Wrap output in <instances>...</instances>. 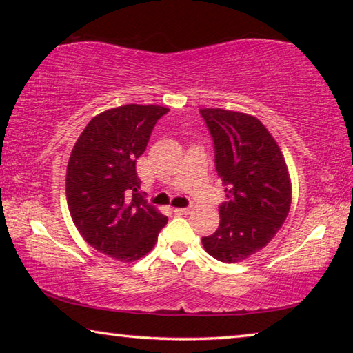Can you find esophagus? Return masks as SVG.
I'll use <instances>...</instances> for the list:
<instances>
[{
  "mask_svg": "<svg viewBox=\"0 0 353 353\" xmlns=\"http://www.w3.org/2000/svg\"><path fill=\"white\" fill-rule=\"evenodd\" d=\"M191 208L190 207H185V208H174V213L176 214H188Z\"/></svg>",
  "mask_w": 353,
  "mask_h": 353,
  "instance_id": "1",
  "label": "esophagus"
}]
</instances>
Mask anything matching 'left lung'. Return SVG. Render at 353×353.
Returning a JSON list of instances; mask_svg holds the SVG:
<instances>
[{
    "label": "left lung",
    "instance_id": "8db88e82",
    "mask_svg": "<svg viewBox=\"0 0 353 353\" xmlns=\"http://www.w3.org/2000/svg\"><path fill=\"white\" fill-rule=\"evenodd\" d=\"M214 143V163L227 199L219 227L202 238L213 259L246 260L268 246L291 207V177L282 149L259 118L249 113L201 109Z\"/></svg>",
    "mask_w": 353,
    "mask_h": 353
}]
</instances>
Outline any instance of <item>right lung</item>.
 <instances>
[{"label":"right lung","instance_id":"obj_1","mask_svg":"<svg viewBox=\"0 0 353 353\" xmlns=\"http://www.w3.org/2000/svg\"><path fill=\"white\" fill-rule=\"evenodd\" d=\"M170 109L126 104L90 119L67 166V204L83 240L104 255L130 263L151 252L168 223L139 193L135 162Z\"/></svg>","mask_w":353,"mask_h":353}]
</instances>
